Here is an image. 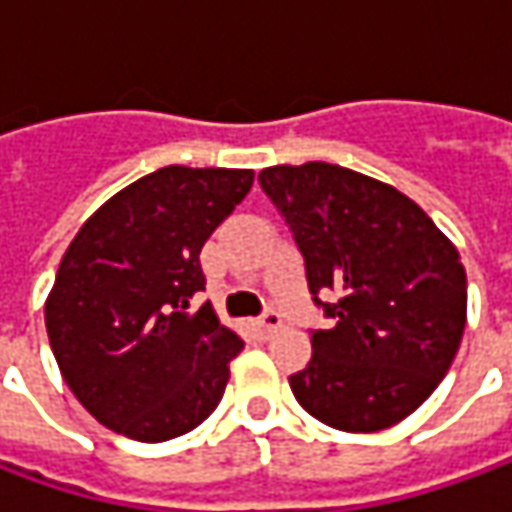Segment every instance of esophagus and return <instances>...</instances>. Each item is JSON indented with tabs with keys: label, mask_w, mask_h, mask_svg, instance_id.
<instances>
[{
	"label": "esophagus",
	"mask_w": 512,
	"mask_h": 512,
	"mask_svg": "<svg viewBox=\"0 0 512 512\" xmlns=\"http://www.w3.org/2000/svg\"><path fill=\"white\" fill-rule=\"evenodd\" d=\"M279 327H282V316H279L276 310H267L265 316H262V319L256 322V330H259V333H262L265 339H267V336H273V333H276Z\"/></svg>",
	"instance_id": "1"
}]
</instances>
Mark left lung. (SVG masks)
Segmentation results:
<instances>
[{
	"instance_id": "left-lung-1",
	"label": "left lung",
	"mask_w": 512,
	"mask_h": 512,
	"mask_svg": "<svg viewBox=\"0 0 512 512\" xmlns=\"http://www.w3.org/2000/svg\"><path fill=\"white\" fill-rule=\"evenodd\" d=\"M259 182L305 256L310 293L339 296L325 305L333 327L310 336L313 356L290 376L296 402L344 433L399 424L462 344L459 250L410 196L342 165H273Z\"/></svg>"
}]
</instances>
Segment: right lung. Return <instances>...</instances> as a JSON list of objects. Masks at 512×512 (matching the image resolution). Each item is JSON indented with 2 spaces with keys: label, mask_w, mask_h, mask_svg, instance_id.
Wrapping results in <instances>:
<instances>
[{
  "label": "right lung",
  "mask_w": 512,
  "mask_h": 512,
  "mask_svg": "<svg viewBox=\"0 0 512 512\" xmlns=\"http://www.w3.org/2000/svg\"><path fill=\"white\" fill-rule=\"evenodd\" d=\"M253 187V170L168 165L110 196L65 250L45 299L50 350L90 416L168 442L222 402L245 342L216 310L199 253Z\"/></svg>",
  "instance_id": "obj_1"
}]
</instances>
